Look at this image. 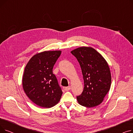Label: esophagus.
Instances as JSON below:
<instances>
[{"label": "esophagus", "mask_w": 133, "mask_h": 133, "mask_svg": "<svg viewBox=\"0 0 133 133\" xmlns=\"http://www.w3.org/2000/svg\"><path fill=\"white\" fill-rule=\"evenodd\" d=\"M71 86H68V87H66L65 88V89L66 91H68V90H71Z\"/></svg>", "instance_id": "obj_1"}]
</instances>
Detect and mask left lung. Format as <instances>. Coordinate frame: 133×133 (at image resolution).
Segmentation results:
<instances>
[{"label": "left lung", "instance_id": "8db88e82", "mask_svg": "<svg viewBox=\"0 0 133 133\" xmlns=\"http://www.w3.org/2000/svg\"><path fill=\"white\" fill-rule=\"evenodd\" d=\"M71 53L79 63L84 80L83 92L76 96L79 103L88 108L99 105L111 85V74L107 61L92 47H81Z\"/></svg>", "mask_w": 133, "mask_h": 133}]
</instances>
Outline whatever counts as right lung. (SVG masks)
<instances>
[{
	"instance_id": "obj_1",
	"label": "right lung",
	"mask_w": 133,
	"mask_h": 133,
	"mask_svg": "<svg viewBox=\"0 0 133 133\" xmlns=\"http://www.w3.org/2000/svg\"><path fill=\"white\" fill-rule=\"evenodd\" d=\"M60 51H45L34 55L26 65L23 87L29 98L37 105L51 108L60 101L62 92L53 68Z\"/></svg>"
}]
</instances>
